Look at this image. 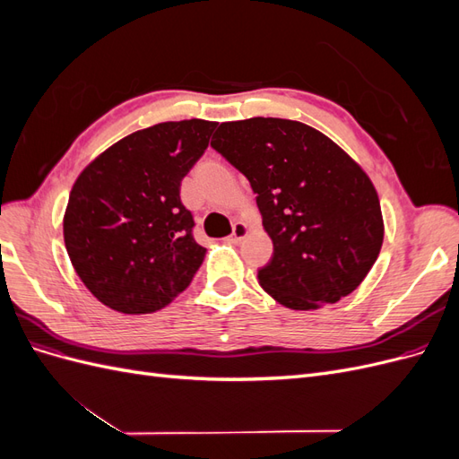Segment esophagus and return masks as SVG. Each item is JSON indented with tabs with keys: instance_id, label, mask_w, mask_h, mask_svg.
<instances>
[{
	"instance_id": "1",
	"label": "esophagus",
	"mask_w": 459,
	"mask_h": 459,
	"mask_svg": "<svg viewBox=\"0 0 459 459\" xmlns=\"http://www.w3.org/2000/svg\"><path fill=\"white\" fill-rule=\"evenodd\" d=\"M247 231H248V228H247V224H243V221H235L233 224V231H231V235L228 238V241L230 243H239L245 235H247Z\"/></svg>"
}]
</instances>
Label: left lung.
<instances>
[{
  "label": "left lung",
  "mask_w": 459,
  "mask_h": 459,
  "mask_svg": "<svg viewBox=\"0 0 459 459\" xmlns=\"http://www.w3.org/2000/svg\"><path fill=\"white\" fill-rule=\"evenodd\" d=\"M211 147L251 184L273 256L258 270L270 297L293 310L333 304L364 281L383 245L377 191L366 172L307 124H220Z\"/></svg>",
  "instance_id": "1"
}]
</instances>
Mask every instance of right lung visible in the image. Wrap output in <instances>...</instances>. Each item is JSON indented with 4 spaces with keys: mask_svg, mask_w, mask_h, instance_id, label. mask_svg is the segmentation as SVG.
<instances>
[{
    "mask_svg": "<svg viewBox=\"0 0 459 459\" xmlns=\"http://www.w3.org/2000/svg\"><path fill=\"white\" fill-rule=\"evenodd\" d=\"M216 122L191 118L134 132L101 152L73 186L63 220L78 277L105 307L151 314L186 290L206 248L193 238L179 187Z\"/></svg>",
    "mask_w": 459,
    "mask_h": 459,
    "instance_id": "obj_1",
    "label": "right lung"
}]
</instances>
